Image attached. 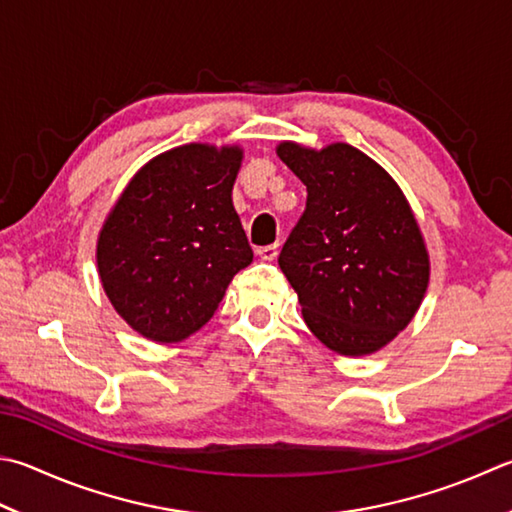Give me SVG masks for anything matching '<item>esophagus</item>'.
<instances>
[{"mask_svg": "<svg viewBox=\"0 0 512 512\" xmlns=\"http://www.w3.org/2000/svg\"><path fill=\"white\" fill-rule=\"evenodd\" d=\"M256 254L263 258V260H274L278 256V243L274 245H265V247H258Z\"/></svg>", "mask_w": 512, "mask_h": 512, "instance_id": "obj_1", "label": "esophagus"}]
</instances>
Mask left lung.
<instances>
[{
    "instance_id": "left-lung-1",
    "label": "left lung",
    "mask_w": 512,
    "mask_h": 512,
    "mask_svg": "<svg viewBox=\"0 0 512 512\" xmlns=\"http://www.w3.org/2000/svg\"><path fill=\"white\" fill-rule=\"evenodd\" d=\"M278 158L307 187L278 256L307 327L339 354L376 352L412 321L428 287V252L408 200L350 144L312 151L283 142Z\"/></svg>"
}]
</instances>
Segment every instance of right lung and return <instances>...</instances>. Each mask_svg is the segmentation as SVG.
Masks as SVG:
<instances>
[{"mask_svg": "<svg viewBox=\"0 0 512 512\" xmlns=\"http://www.w3.org/2000/svg\"><path fill=\"white\" fill-rule=\"evenodd\" d=\"M238 147L185 144L153 158L106 218L98 267L133 330L176 343L205 325L254 252L231 205Z\"/></svg>", "mask_w": 512, "mask_h": 512, "instance_id": "add662e5", "label": "right lung"}]
</instances>
